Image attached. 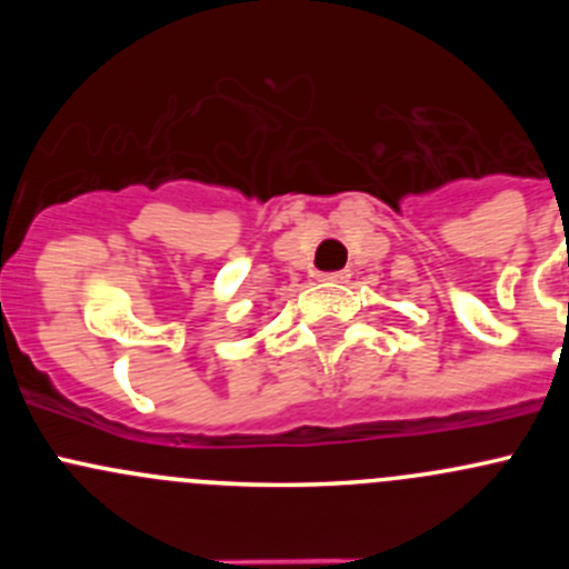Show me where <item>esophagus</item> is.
<instances>
[{
	"mask_svg": "<svg viewBox=\"0 0 569 569\" xmlns=\"http://www.w3.org/2000/svg\"><path fill=\"white\" fill-rule=\"evenodd\" d=\"M319 280H321V283H330V286L347 283L349 272H347V269H341V272H325V274H319Z\"/></svg>",
	"mask_w": 569,
	"mask_h": 569,
	"instance_id": "34e87169",
	"label": "esophagus"
}]
</instances>
